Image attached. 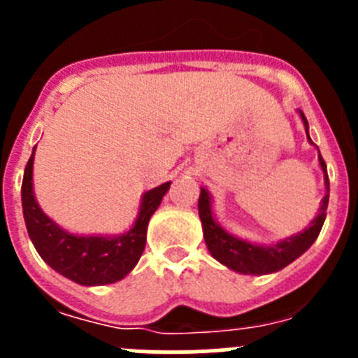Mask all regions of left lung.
I'll return each mask as SVG.
<instances>
[{"label":"left lung","mask_w":358,"mask_h":358,"mask_svg":"<svg viewBox=\"0 0 358 358\" xmlns=\"http://www.w3.org/2000/svg\"><path fill=\"white\" fill-rule=\"evenodd\" d=\"M299 116H301L303 125H305L306 138H308L310 143L314 145V141L310 140L308 122H306L303 110H299ZM319 164H321V170L324 173V189H327L321 204H319V213L315 215L310 226L303 229L301 233H296V235L287 236V238L280 240L276 243H268V245L242 240L224 229L213 217L210 192L206 188H201L199 217H201L202 233H204L208 251L211 252L215 260L238 274L264 276V274L278 273L289 264H292L296 258H299L303 252L308 251L310 245L317 240L319 233H321V227L324 224V218H327L328 199H330V181H328L327 163L321 157V152H319Z\"/></svg>","instance_id":"left-lung-1"}]
</instances>
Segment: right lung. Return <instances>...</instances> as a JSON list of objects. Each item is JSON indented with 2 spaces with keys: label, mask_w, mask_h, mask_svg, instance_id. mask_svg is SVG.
Returning a JSON list of instances; mask_svg holds the SVG:
<instances>
[{
  "label": "right lung",
  "mask_w": 358,
  "mask_h": 358,
  "mask_svg": "<svg viewBox=\"0 0 358 358\" xmlns=\"http://www.w3.org/2000/svg\"><path fill=\"white\" fill-rule=\"evenodd\" d=\"M34 156L36 147L24 169L21 201L28 236L41 258L78 285H109L123 280L143 255L148 220L170 189V181L145 192L134 224L122 235H75L41 210L34 194Z\"/></svg>",
  "instance_id": "1"
}]
</instances>
